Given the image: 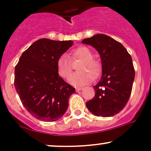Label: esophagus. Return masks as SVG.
Instances as JSON below:
<instances>
[{"instance_id":"obj_1","label":"esophagus","mask_w":151,"mask_h":151,"mask_svg":"<svg viewBox=\"0 0 151 151\" xmlns=\"http://www.w3.org/2000/svg\"><path fill=\"white\" fill-rule=\"evenodd\" d=\"M82 89H83L82 87H76V91H81V90H82Z\"/></svg>"}]
</instances>
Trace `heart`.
Instances as JSON below:
<instances>
[{"instance_id":"1","label":"heart","mask_w":151,"mask_h":151,"mask_svg":"<svg viewBox=\"0 0 151 151\" xmlns=\"http://www.w3.org/2000/svg\"><path fill=\"white\" fill-rule=\"evenodd\" d=\"M73 60L79 59L82 62L79 64L78 70L80 72L73 74L69 79V82L76 86H84L89 84L93 77H97L101 71V65L96 60L93 58V53L87 47H79L72 55ZM57 70L59 75L64 79H68L72 73V66L68 56L62 55L57 62Z\"/></svg>"}]
</instances>
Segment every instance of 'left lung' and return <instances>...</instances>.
Returning <instances> with one entry per match:
<instances>
[{
    "mask_svg": "<svg viewBox=\"0 0 151 151\" xmlns=\"http://www.w3.org/2000/svg\"><path fill=\"white\" fill-rule=\"evenodd\" d=\"M81 42L97 50L102 67L100 81L93 86L95 96L86 107L97 116H113L123 110L131 96L135 78L132 58L121 43L106 35H94Z\"/></svg>",
    "mask_w": 151,
    "mask_h": 151,
    "instance_id": "left-lung-1",
    "label": "left lung"
}]
</instances>
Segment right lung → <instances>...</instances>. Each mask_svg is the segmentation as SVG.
Segmentation results:
<instances>
[{
	"label": "right lung",
	"instance_id": "right-lung-1",
	"mask_svg": "<svg viewBox=\"0 0 151 151\" xmlns=\"http://www.w3.org/2000/svg\"><path fill=\"white\" fill-rule=\"evenodd\" d=\"M73 41L42 38L23 52L15 68L14 85L26 110L43 121H58L75 89L59 75L57 62Z\"/></svg>",
	"mask_w": 151,
	"mask_h": 151
}]
</instances>
